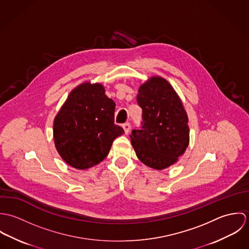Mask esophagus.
Here are the masks:
<instances>
[{
	"mask_svg": "<svg viewBox=\"0 0 249 249\" xmlns=\"http://www.w3.org/2000/svg\"><path fill=\"white\" fill-rule=\"evenodd\" d=\"M123 127H124V133H125V134H128V133H129V130H130V128H131L130 124H129V123H125V124H123Z\"/></svg>",
	"mask_w": 249,
	"mask_h": 249,
	"instance_id": "esophagus-1",
	"label": "esophagus"
}]
</instances>
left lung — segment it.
I'll list each match as a JSON object with an SVG mask.
<instances>
[{
  "mask_svg": "<svg viewBox=\"0 0 249 249\" xmlns=\"http://www.w3.org/2000/svg\"><path fill=\"white\" fill-rule=\"evenodd\" d=\"M137 103L142 108V126L130 135L137 157L144 165L164 170L174 165L188 144V116L172 85L152 76L139 88Z\"/></svg>",
  "mask_w": 249,
  "mask_h": 249,
  "instance_id": "1",
  "label": "left lung"
}]
</instances>
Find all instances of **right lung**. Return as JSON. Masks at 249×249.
<instances>
[{
    "mask_svg": "<svg viewBox=\"0 0 249 249\" xmlns=\"http://www.w3.org/2000/svg\"><path fill=\"white\" fill-rule=\"evenodd\" d=\"M115 107L100 83L85 82L71 91L53 122L56 150L68 165L86 170L107 157L124 132L114 123Z\"/></svg>",
    "mask_w": 249,
    "mask_h": 249,
    "instance_id": "obj_1",
    "label": "right lung"
}]
</instances>
